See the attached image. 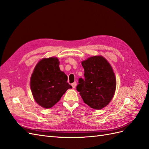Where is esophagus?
<instances>
[{
  "label": "esophagus",
  "mask_w": 149,
  "mask_h": 149,
  "mask_svg": "<svg viewBox=\"0 0 149 149\" xmlns=\"http://www.w3.org/2000/svg\"><path fill=\"white\" fill-rule=\"evenodd\" d=\"M76 86H77V82H74V83L72 84V87H73V88H75Z\"/></svg>",
  "instance_id": "esophagus-1"
}]
</instances>
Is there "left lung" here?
<instances>
[{
    "mask_svg": "<svg viewBox=\"0 0 149 149\" xmlns=\"http://www.w3.org/2000/svg\"><path fill=\"white\" fill-rule=\"evenodd\" d=\"M84 79L80 78L77 90L84 102L91 108L107 106L115 93L116 81L111 65L102 56H91L82 61Z\"/></svg>",
    "mask_w": 149,
    "mask_h": 149,
    "instance_id": "1",
    "label": "left lung"
}]
</instances>
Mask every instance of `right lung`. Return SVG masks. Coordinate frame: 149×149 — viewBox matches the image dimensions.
Listing matches in <instances>:
<instances>
[{
    "instance_id": "right-lung-1",
    "label": "right lung",
    "mask_w": 149,
    "mask_h": 149,
    "mask_svg": "<svg viewBox=\"0 0 149 149\" xmlns=\"http://www.w3.org/2000/svg\"><path fill=\"white\" fill-rule=\"evenodd\" d=\"M56 57L41 59L37 63L30 80L33 96L44 108H50L58 102L67 90L72 88L67 76L59 67Z\"/></svg>"
}]
</instances>
